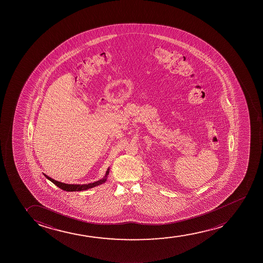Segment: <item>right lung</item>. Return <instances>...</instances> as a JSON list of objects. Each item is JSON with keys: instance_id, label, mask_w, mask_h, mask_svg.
<instances>
[{"instance_id": "add662e5", "label": "right lung", "mask_w": 263, "mask_h": 263, "mask_svg": "<svg viewBox=\"0 0 263 263\" xmlns=\"http://www.w3.org/2000/svg\"><path fill=\"white\" fill-rule=\"evenodd\" d=\"M109 167L107 169V171L105 173V176L103 177V178L100 179V180H98L97 182H91V183H86V184H68V183H64V182H58L57 180H53V179L49 177L48 175H44L46 176V178L50 180L51 182L54 183L55 185L58 186L60 189L63 190V191H66V192H80V191H85V190L91 189L93 187H96V186L100 185L102 183H104V182H106V180H107V175H109Z\"/></svg>"}]
</instances>
